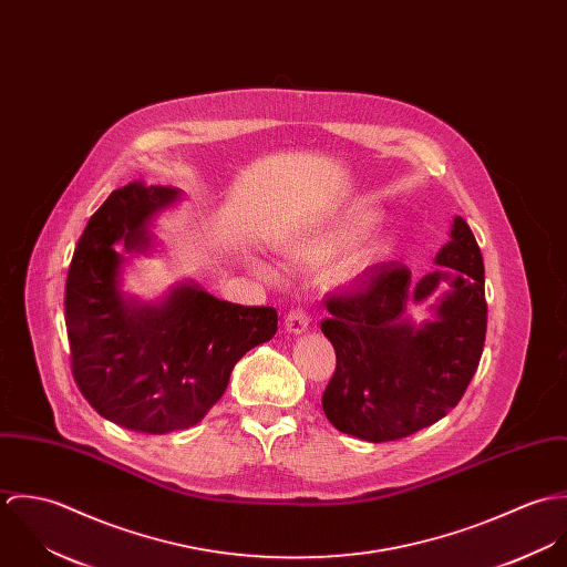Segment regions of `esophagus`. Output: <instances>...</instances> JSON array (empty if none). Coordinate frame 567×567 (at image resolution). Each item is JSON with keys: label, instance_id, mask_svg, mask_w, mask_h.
<instances>
[{"label": "esophagus", "instance_id": "esophagus-1", "mask_svg": "<svg viewBox=\"0 0 567 567\" xmlns=\"http://www.w3.org/2000/svg\"><path fill=\"white\" fill-rule=\"evenodd\" d=\"M284 327H286L288 333L299 336V333L308 331L310 317H308L303 310H292V312H288V317H286V321H284Z\"/></svg>", "mask_w": 567, "mask_h": 567}]
</instances>
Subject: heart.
I'll list each match as a JSON object with an SVG mask.
<instances>
[{
    "label": "heart",
    "mask_w": 567,
    "mask_h": 567,
    "mask_svg": "<svg viewBox=\"0 0 567 567\" xmlns=\"http://www.w3.org/2000/svg\"><path fill=\"white\" fill-rule=\"evenodd\" d=\"M375 223H378V214L373 209H367V207L344 209L323 225L310 229L301 240H297L292 246V255L295 259L308 266H321L331 257H336L340 250L364 238L375 227ZM389 250H391V244L386 236H369L349 252V257L340 268V279L355 281L367 277L389 257Z\"/></svg>",
    "instance_id": "b5f03b06"
}]
</instances>
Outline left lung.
Returning <instances> with one entry per match:
<instances>
[{
  "instance_id": "1",
  "label": "left lung",
  "mask_w": 567,
  "mask_h": 567,
  "mask_svg": "<svg viewBox=\"0 0 567 567\" xmlns=\"http://www.w3.org/2000/svg\"><path fill=\"white\" fill-rule=\"evenodd\" d=\"M436 270L412 272L382 264L353 292L324 301L321 331L336 349V373L323 393L324 416L351 436L398 441L443 419L465 395L485 347V264L470 225L454 216ZM439 285L433 319L414 324L412 302Z\"/></svg>"
}]
</instances>
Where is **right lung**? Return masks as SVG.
I'll list each match as a JSON object with an SVG mask.
<instances>
[{
    "instance_id": "obj_1",
    "label": "right lung",
    "mask_w": 567,
    "mask_h": 567,
    "mask_svg": "<svg viewBox=\"0 0 567 567\" xmlns=\"http://www.w3.org/2000/svg\"><path fill=\"white\" fill-rule=\"evenodd\" d=\"M181 192L131 183L91 216L72 257L65 323L72 371L104 419L144 434L196 425L236 362L277 331L275 308H244L178 281L157 301L122 290L124 266L157 246V216Z\"/></svg>"
}]
</instances>
